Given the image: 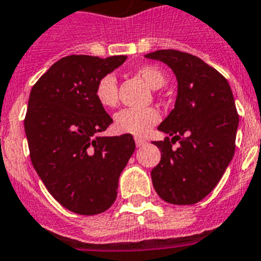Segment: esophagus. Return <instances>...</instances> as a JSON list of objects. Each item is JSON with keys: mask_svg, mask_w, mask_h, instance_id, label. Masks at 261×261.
<instances>
[{"mask_svg": "<svg viewBox=\"0 0 261 261\" xmlns=\"http://www.w3.org/2000/svg\"><path fill=\"white\" fill-rule=\"evenodd\" d=\"M135 141H136V146L137 147H141L146 144V141H145L144 138H141V137H135Z\"/></svg>", "mask_w": 261, "mask_h": 261, "instance_id": "34e87169", "label": "esophagus"}]
</instances>
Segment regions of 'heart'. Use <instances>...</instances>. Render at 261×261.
<instances>
[{"label":"heart","mask_w":261,"mask_h":261,"mask_svg":"<svg viewBox=\"0 0 261 261\" xmlns=\"http://www.w3.org/2000/svg\"><path fill=\"white\" fill-rule=\"evenodd\" d=\"M137 73L146 81L151 89H161L167 81L165 73L154 65L140 66ZM95 98L99 105L105 108H114L117 105V81L114 74L99 78L95 86ZM159 120L161 115L153 107L124 108L115 115L114 125L119 133L144 137L159 123Z\"/></svg>","instance_id":"obj_1"}]
</instances>
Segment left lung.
I'll list each match as a JSON object with an SVG mask.
<instances>
[{"label":"left lung","mask_w":261,"mask_h":261,"mask_svg":"<svg viewBox=\"0 0 261 261\" xmlns=\"http://www.w3.org/2000/svg\"><path fill=\"white\" fill-rule=\"evenodd\" d=\"M146 57L165 62L177 81L174 110L158 126L168 137L154 141L161 150L151 170L154 190L170 204H196L214 190L234 156L239 115L232 91L220 71L190 53L161 49ZM176 141L181 145L174 149Z\"/></svg>","instance_id":"1"}]
</instances>
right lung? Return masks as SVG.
Returning <instances> with one entry per match:
<instances>
[{
    "mask_svg": "<svg viewBox=\"0 0 261 261\" xmlns=\"http://www.w3.org/2000/svg\"><path fill=\"white\" fill-rule=\"evenodd\" d=\"M126 56L71 55L55 62L31 89L24 117L34 168L48 192L70 212L103 213L135 151L132 135L102 137L112 119L95 98L99 78Z\"/></svg>",
    "mask_w": 261,
    "mask_h": 261,
    "instance_id": "1",
    "label": "right lung"
}]
</instances>
